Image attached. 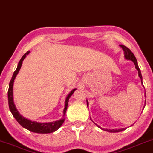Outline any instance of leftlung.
<instances>
[{
	"instance_id": "obj_1",
	"label": "left lung",
	"mask_w": 153,
	"mask_h": 153,
	"mask_svg": "<svg viewBox=\"0 0 153 153\" xmlns=\"http://www.w3.org/2000/svg\"><path fill=\"white\" fill-rule=\"evenodd\" d=\"M119 46H120V47L122 48V49L123 50V51H124V57H125V59L128 60H131V61L134 62V65H135V68L137 69V70H138V72H139V76L140 77V79H141V84H142V85H143V82H142V80H143V79H142L141 70H140V69L139 68V65H138V62H137V58H136V57L134 56V54H133L132 52H131L130 51V49H129L128 48L126 47L124 45H120ZM86 102H87L88 108V100H86ZM92 121H93V120H92ZM95 124L97 125V126L99 127V128H100V126H99V125L96 124V123H95ZM100 129H102V128H100ZM125 129H126V128H122V129H103V130H105L106 131H109V132L115 133V132H120V131H122L123 130H125Z\"/></svg>"
}]
</instances>
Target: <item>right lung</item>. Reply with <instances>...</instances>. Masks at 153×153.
I'll return each mask as SVG.
<instances>
[{"mask_svg": "<svg viewBox=\"0 0 153 153\" xmlns=\"http://www.w3.org/2000/svg\"><path fill=\"white\" fill-rule=\"evenodd\" d=\"M30 53V51H28L22 58H21L20 61L19 62L17 68H16V70L14 71L13 75L10 81L9 84V89H8V104H9V108L10 111H11L12 114L13 115L14 118L16 120L24 127V128L28 129V130L32 131V132L38 133V134H48V133H52L56 131L57 129H58L61 126L62 123L65 121V115L67 108H68V104L69 102V99H70L74 92L76 91V88L73 89L70 93L68 94V96L66 97L65 101V108L63 110V118L60 119L59 120L53 121V122H49V123H39L36 122V121H33L29 119H27L20 114V113L16 109V107L15 104L14 103L13 100V85L14 82V79H15L16 75L18 74L21 68H22L23 61L26 57L27 55H28Z\"/></svg>", "mask_w": 153, "mask_h": 153, "instance_id": "right-lung-1", "label": "right lung"}]
</instances>
